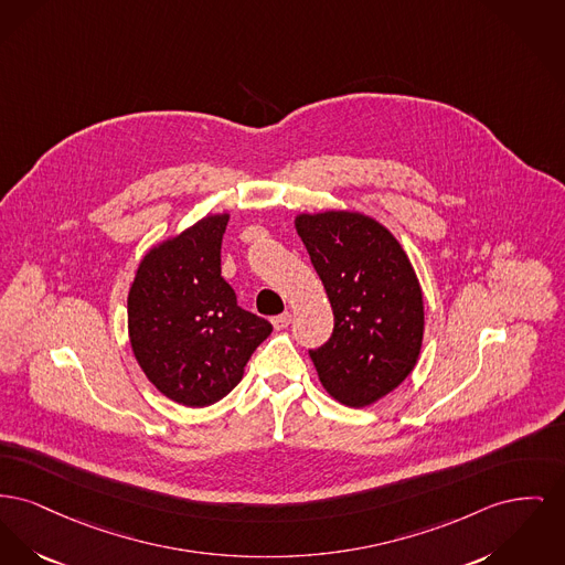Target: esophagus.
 <instances>
[{
  "label": "esophagus",
  "mask_w": 565,
  "mask_h": 565,
  "mask_svg": "<svg viewBox=\"0 0 565 565\" xmlns=\"http://www.w3.org/2000/svg\"><path fill=\"white\" fill-rule=\"evenodd\" d=\"M292 322V313H281V316H275L273 318V327H275V331H284V329H288V324Z\"/></svg>",
  "instance_id": "obj_1"
}]
</instances>
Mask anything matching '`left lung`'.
<instances>
[{"label":"left lung","mask_w":565,"mask_h":565,"mask_svg":"<svg viewBox=\"0 0 565 565\" xmlns=\"http://www.w3.org/2000/svg\"><path fill=\"white\" fill-rule=\"evenodd\" d=\"M331 300V339L309 350L327 393L366 407L412 373L423 348L425 307L414 266L388 228L356 211L295 220Z\"/></svg>","instance_id":"8db88e82"}]
</instances>
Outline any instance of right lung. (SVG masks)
I'll list each match as a JSON object with an SVG mask.
<instances>
[{
    "mask_svg": "<svg viewBox=\"0 0 565 565\" xmlns=\"http://www.w3.org/2000/svg\"><path fill=\"white\" fill-rule=\"evenodd\" d=\"M231 215H206L153 245L128 295L134 356L168 398L206 407L241 382L270 322L236 305L222 277V238Z\"/></svg>",
    "mask_w": 565,
    "mask_h": 565,
    "instance_id": "1",
    "label": "right lung"
}]
</instances>
